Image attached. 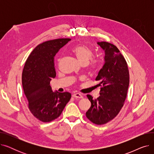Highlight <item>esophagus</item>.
<instances>
[{"instance_id":"esophagus-1","label":"esophagus","mask_w":154,"mask_h":154,"mask_svg":"<svg viewBox=\"0 0 154 154\" xmlns=\"http://www.w3.org/2000/svg\"><path fill=\"white\" fill-rule=\"evenodd\" d=\"M72 96L74 97H75V98H79V99L82 98V95L80 94H79V93H75V94H74L72 95Z\"/></svg>"}]
</instances>
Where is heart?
Segmentation results:
<instances>
[{
  "instance_id": "b5f03b06",
  "label": "heart",
  "mask_w": 154,
  "mask_h": 154,
  "mask_svg": "<svg viewBox=\"0 0 154 154\" xmlns=\"http://www.w3.org/2000/svg\"><path fill=\"white\" fill-rule=\"evenodd\" d=\"M72 52L77 56L79 60L82 63H87L88 61V66L91 70H97L100 66V61L95 58L92 59L93 57V52L90 47L83 44H79L72 48Z\"/></svg>"
}]
</instances>
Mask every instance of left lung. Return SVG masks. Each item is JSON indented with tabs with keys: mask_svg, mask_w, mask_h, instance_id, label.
<instances>
[{
	"mask_svg": "<svg viewBox=\"0 0 154 154\" xmlns=\"http://www.w3.org/2000/svg\"><path fill=\"white\" fill-rule=\"evenodd\" d=\"M97 44L105 52L104 64L95 80L100 81V96L87 97L91 106L86 117L97 125L105 124L115 118L124 106L129 85V72L124 56L118 48L107 42Z\"/></svg>",
	"mask_w": 154,
	"mask_h": 154,
	"instance_id": "1",
	"label": "left lung"
}]
</instances>
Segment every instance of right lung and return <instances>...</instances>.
<instances>
[{
    "mask_svg": "<svg viewBox=\"0 0 154 154\" xmlns=\"http://www.w3.org/2000/svg\"><path fill=\"white\" fill-rule=\"evenodd\" d=\"M70 38H58L44 42L32 51L24 66L22 82L30 111L43 122L59 117L71 98L67 92H53L50 85L56 72L54 59L60 48Z\"/></svg>",
    "mask_w": 154,
    "mask_h": 154,
    "instance_id": "right-lung-1",
    "label": "right lung"
}]
</instances>
